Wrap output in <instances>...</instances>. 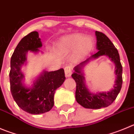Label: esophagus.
Wrapping results in <instances>:
<instances>
[{"label":"esophagus","instance_id":"1","mask_svg":"<svg viewBox=\"0 0 134 134\" xmlns=\"http://www.w3.org/2000/svg\"><path fill=\"white\" fill-rule=\"evenodd\" d=\"M72 72V67L71 66H66L65 67V74L67 77H69Z\"/></svg>","mask_w":134,"mask_h":134}]
</instances>
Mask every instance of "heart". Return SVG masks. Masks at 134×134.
I'll return each instance as SVG.
<instances>
[{"mask_svg":"<svg viewBox=\"0 0 134 134\" xmlns=\"http://www.w3.org/2000/svg\"><path fill=\"white\" fill-rule=\"evenodd\" d=\"M77 46V55L82 57L91 52L94 42L90 36H84L82 34L74 33L63 36L59 40L57 46L61 49H69Z\"/></svg>","mask_w":134,"mask_h":134,"instance_id":"heart-1","label":"heart"}]
</instances>
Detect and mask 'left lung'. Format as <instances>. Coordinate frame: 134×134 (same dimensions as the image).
I'll return each instance as SVG.
<instances>
[{
	"label": "left lung",
	"instance_id": "1",
	"mask_svg": "<svg viewBox=\"0 0 134 134\" xmlns=\"http://www.w3.org/2000/svg\"><path fill=\"white\" fill-rule=\"evenodd\" d=\"M95 34L97 36L96 48L98 50V52L76 66L74 68L75 72L71 75L77 85L75 92L76 100L84 108L90 109H99L110 105L119 94L122 85V66L120 63L118 50L104 34L96 31ZM102 55L108 57L115 63V72L116 75L115 84L114 88L108 92L92 93L90 92L86 85L82 69L84 65L90 60L95 59Z\"/></svg>",
	"mask_w": 134,
	"mask_h": 134
}]
</instances>
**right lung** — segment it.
I'll list each match as a JSON object with an SVG mask.
<instances>
[{
    "mask_svg": "<svg viewBox=\"0 0 134 134\" xmlns=\"http://www.w3.org/2000/svg\"><path fill=\"white\" fill-rule=\"evenodd\" d=\"M42 46L38 32H31L18 43L10 59L9 77L12 97L21 109L32 114L45 113L53 108L55 92L65 79L63 69L49 72L43 71L32 87L25 86L21 67L26 63V54L28 51L37 53Z\"/></svg>",
    "mask_w": 134,
    "mask_h": 134,
    "instance_id": "1",
    "label": "right lung"
}]
</instances>
